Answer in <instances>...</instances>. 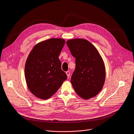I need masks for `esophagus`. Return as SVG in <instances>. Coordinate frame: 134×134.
I'll list each match as a JSON object with an SVG mask.
<instances>
[{
	"label": "esophagus",
	"mask_w": 134,
	"mask_h": 134,
	"mask_svg": "<svg viewBox=\"0 0 134 134\" xmlns=\"http://www.w3.org/2000/svg\"><path fill=\"white\" fill-rule=\"evenodd\" d=\"M66 74L67 75L68 78H69L70 76V72L69 71H67V72H66Z\"/></svg>",
	"instance_id": "34e87169"
}]
</instances>
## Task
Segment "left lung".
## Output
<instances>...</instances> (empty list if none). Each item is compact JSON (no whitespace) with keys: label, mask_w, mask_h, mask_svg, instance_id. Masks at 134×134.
<instances>
[{"label":"left lung","mask_w":134,"mask_h":134,"mask_svg":"<svg viewBox=\"0 0 134 134\" xmlns=\"http://www.w3.org/2000/svg\"><path fill=\"white\" fill-rule=\"evenodd\" d=\"M66 44L76 59L75 69L71 78L73 88L83 99L94 97L102 90L105 79L102 58L96 47L86 40L72 39Z\"/></svg>","instance_id":"8db88e82"}]
</instances>
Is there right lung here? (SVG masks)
<instances>
[{
  "label": "right lung",
  "instance_id": "add662e5",
  "mask_svg": "<svg viewBox=\"0 0 134 134\" xmlns=\"http://www.w3.org/2000/svg\"><path fill=\"white\" fill-rule=\"evenodd\" d=\"M62 38H51L37 44L27 59L25 75L27 86L37 97L54 95L68 77L58 58L64 45Z\"/></svg>",
  "mask_w": 134,
  "mask_h": 134
}]
</instances>
